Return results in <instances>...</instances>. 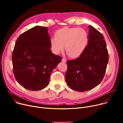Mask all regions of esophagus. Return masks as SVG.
<instances>
[{
    "mask_svg": "<svg viewBox=\"0 0 123 123\" xmlns=\"http://www.w3.org/2000/svg\"><path fill=\"white\" fill-rule=\"evenodd\" d=\"M62 61L63 62H64V63H66L67 61H66V60L65 59H64V58H63V59H62Z\"/></svg>",
    "mask_w": 123,
    "mask_h": 123,
    "instance_id": "esophagus-1",
    "label": "esophagus"
}]
</instances>
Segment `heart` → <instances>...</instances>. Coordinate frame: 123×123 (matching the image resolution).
<instances>
[{
  "mask_svg": "<svg viewBox=\"0 0 123 123\" xmlns=\"http://www.w3.org/2000/svg\"><path fill=\"white\" fill-rule=\"evenodd\" d=\"M55 36L50 40L53 52L55 54H59L65 46L66 53L72 58L80 56L88 43V34L82 28L64 27L57 31Z\"/></svg>",
  "mask_w": 123,
  "mask_h": 123,
  "instance_id": "obj_1",
  "label": "heart"
}]
</instances>
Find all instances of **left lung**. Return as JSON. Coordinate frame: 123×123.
Here are the masks:
<instances>
[{
	"instance_id": "left-lung-1",
	"label": "left lung",
	"mask_w": 123,
	"mask_h": 123,
	"mask_svg": "<svg viewBox=\"0 0 123 123\" xmlns=\"http://www.w3.org/2000/svg\"><path fill=\"white\" fill-rule=\"evenodd\" d=\"M89 27V41L82 54L67 61L65 80L68 86L79 92L91 90L104 78L109 54L103 35L91 25Z\"/></svg>"
}]
</instances>
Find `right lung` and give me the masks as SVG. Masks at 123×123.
<instances>
[{
	"mask_svg": "<svg viewBox=\"0 0 123 123\" xmlns=\"http://www.w3.org/2000/svg\"><path fill=\"white\" fill-rule=\"evenodd\" d=\"M50 48L47 27L36 26L19 36L12 61L15 79L21 86L31 91L47 86L51 72L62 60Z\"/></svg>",
	"mask_w": 123,
	"mask_h": 123,
	"instance_id": "add662e5",
	"label": "right lung"
}]
</instances>
